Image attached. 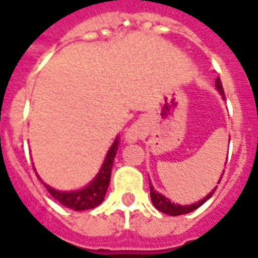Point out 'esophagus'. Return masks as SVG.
Masks as SVG:
<instances>
[{
  "mask_svg": "<svg viewBox=\"0 0 258 258\" xmlns=\"http://www.w3.org/2000/svg\"><path fill=\"white\" fill-rule=\"evenodd\" d=\"M142 135H143V126L139 122H135L125 131V140L129 143H133V142L140 139Z\"/></svg>",
  "mask_w": 258,
  "mask_h": 258,
  "instance_id": "1",
  "label": "esophagus"
}]
</instances>
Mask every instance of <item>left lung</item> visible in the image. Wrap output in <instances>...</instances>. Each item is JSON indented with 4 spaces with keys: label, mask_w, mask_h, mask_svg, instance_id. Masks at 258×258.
Segmentation results:
<instances>
[{
    "label": "left lung",
    "mask_w": 258,
    "mask_h": 258,
    "mask_svg": "<svg viewBox=\"0 0 258 258\" xmlns=\"http://www.w3.org/2000/svg\"><path fill=\"white\" fill-rule=\"evenodd\" d=\"M216 88L219 90L222 95H223V87H222V83H221V78L218 77L216 78ZM218 186V185H216ZM216 189V188H215ZM215 189L212 192H209L204 198V200H201L200 202H197V204H192V205H186V207H182V205H175L173 204L171 201L166 198V197H163L161 194H159L154 188L150 184V197H152V202L154 207L159 209L160 212H163V214L166 215H171V216H178V215H185V214H189V212H192L195 211L197 208H200L204 202H207L211 197H212V194L215 192Z\"/></svg>",
    "instance_id": "left-lung-1"
}]
</instances>
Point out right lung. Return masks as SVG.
Here are the masks:
<instances>
[{
  "instance_id": "add662e5",
  "label": "right lung",
  "mask_w": 258,
  "mask_h": 258,
  "mask_svg": "<svg viewBox=\"0 0 258 258\" xmlns=\"http://www.w3.org/2000/svg\"><path fill=\"white\" fill-rule=\"evenodd\" d=\"M118 145L119 139L116 138V140L113 142V145H112L109 152L106 154V159L102 167H101V171L90 185H87L80 191L60 192L57 189H53V188L44 184L46 189L49 191V194L54 200L58 201V204L64 205L66 208L74 209V211H85V209H92V208L101 205V202L105 198L108 185H109L112 166H113L115 154H116V150H118Z\"/></svg>"
}]
</instances>
